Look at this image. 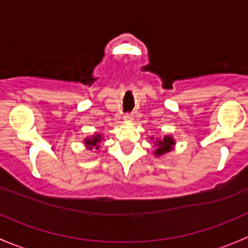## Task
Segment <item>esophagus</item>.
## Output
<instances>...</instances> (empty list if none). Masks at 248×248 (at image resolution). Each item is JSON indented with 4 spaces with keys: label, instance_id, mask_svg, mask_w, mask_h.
<instances>
[{
    "label": "esophagus",
    "instance_id": "34e87169",
    "mask_svg": "<svg viewBox=\"0 0 248 248\" xmlns=\"http://www.w3.org/2000/svg\"><path fill=\"white\" fill-rule=\"evenodd\" d=\"M132 119H134V116H132V113H127L124 116V122L125 123H131Z\"/></svg>",
    "mask_w": 248,
    "mask_h": 248
}]
</instances>
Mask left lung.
Returning <instances> with one entry per match:
<instances>
[{
  "mask_svg": "<svg viewBox=\"0 0 248 248\" xmlns=\"http://www.w3.org/2000/svg\"><path fill=\"white\" fill-rule=\"evenodd\" d=\"M150 140L154 141V155L156 157L163 156V155L168 154V153H170L174 149L175 140L170 135H165L162 139H157V137L155 139L154 136H152Z\"/></svg>",
  "mask_w": 248,
  "mask_h": 248,
  "instance_id": "8db88e82",
  "label": "left lung"
}]
</instances>
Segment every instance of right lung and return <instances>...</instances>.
I'll list each match as a JSON object with an SVG mask.
<instances>
[{
  "label": "right lung",
  "mask_w": 248,
  "mask_h": 248,
  "mask_svg": "<svg viewBox=\"0 0 248 248\" xmlns=\"http://www.w3.org/2000/svg\"><path fill=\"white\" fill-rule=\"evenodd\" d=\"M103 140H104L103 134H100V132H95V134L92 135V136L86 137V139L83 140V143H85L86 149L99 150V148H100V143Z\"/></svg>",
  "instance_id": "right-lung-1"
}]
</instances>
